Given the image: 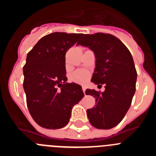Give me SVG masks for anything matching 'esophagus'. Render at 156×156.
I'll return each mask as SVG.
<instances>
[{
	"instance_id": "34e87169",
	"label": "esophagus",
	"mask_w": 156,
	"mask_h": 156,
	"mask_svg": "<svg viewBox=\"0 0 156 156\" xmlns=\"http://www.w3.org/2000/svg\"><path fill=\"white\" fill-rule=\"evenodd\" d=\"M82 90H83V93H84V94H85V90H86V88H85V87H83Z\"/></svg>"
}]
</instances>
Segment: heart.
<instances>
[{"mask_svg":"<svg viewBox=\"0 0 156 156\" xmlns=\"http://www.w3.org/2000/svg\"><path fill=\"white\" fill-rule=\"evenodd\" d=\"M89 76H90V74L87 70L78 69L72 73L70 80L74 83L83 84L87 81V80L89 79Z\"/></svg>","mask_w":156,"mask_h":156,"instance_id":"heart-1","label":"heart"}]
</instances>
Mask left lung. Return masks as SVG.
<instances>
[{"mask_svg":"<svg viewBox=\"0 0 156 156\" xmlns=\"http://www.w3.org/2000/svg\"><path fill=\"white\" fill-rule=\"evenodd\" d=\"M79 44L88 47L95 54L96 67L91 81L105 84L104 92L85 91L94 98L97 104L87 110L88 119L98 129H111L124 118L136 90L137 71L133 57L124 44L109 34H84L77 42Z\"/></svg>","mask_w":156,"mask_h":156,"instance_id":"obj_1","label":"left lung"}]
</instances>
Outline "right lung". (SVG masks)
I'll use <instances>...</instances> for the list:
<instances>
[{
  "instance_id": "obj_1",
  "label": "right lung",
  "mask_w": 156,
  "mask_h": 156,
  "mask_svg": "<svg viewBox=\"0 0 156 156\" xmlns=\"http://www.w3.org/2000/svg\"><path fill=\"white\" fill-rule=\"evenodd\" d=\"M82 36L59 32L48 34L27 55L23 88L30 115L41 127H64L73 105L84 96L81 86L66 83L65 66L66 52Z\"/></svg>"
}]
</instances>
